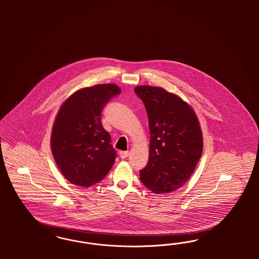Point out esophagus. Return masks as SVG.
I'll return each instance as SVG.
<instances>
[{
	"instance_id": "obj_1",
	"label": "esophagus",
	"mask_w": 259,
	"mask_h": 259,
	"mask_svg": "<svg viewBox=\"0 0 259 259\" xmlns=\"http://www.w3.org/2000/svg\"><path fill=\"white\" fill-rule=\"evenodd\" d=\"M128 155H129L128 151H121V152H119V156H120L121 158H126V157H128Z\"/></svg>"
}]
</instances>
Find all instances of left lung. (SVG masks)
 Segmentation results:
<instances>
[{
	"instance_id": "1",
	"label": "left lung",
	"mask_w": 259,
	"mask_h": 259,
	"mask_svg": "<svg viewBox=\"0 0 259 259\" xmlns=\"http://www.w3.org/2000/svg\"><path fill=\"white\" fill-rule=\"evenodd\" d=\"M135 93L145 105L151 134L141 182L156 194L171 193L188 181L201 157L199 121L188 103L163 88L141 85Z\"/></svg>"
}]
</instances>
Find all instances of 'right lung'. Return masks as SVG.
I'll return each instance as SVG.
<instances>
[{"label":"right lung","instance_id":"right-lung-1","mask_svg":"<svg viewBox=\"0 0 259 259\" xmlns=\"http://www.w3.org/2000/svg\"><path fill=\"white\" fill-rule=\"evenodd\" d=\"M120 94L116 84L79 89L63 102L51 134V150L60 171L72 184L89 187L102 181L117 157L101 115Z\"/></svg>","mask_w":259,"mask_h":259}]
</instances>
